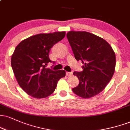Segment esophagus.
<instances>
[{"label": "esophagus", "mask_w": 130, "mask_h": 130, "mask_svg": "<svg viewBox=\"0 0 130 130\" xmlns=\"http://www.w3.org/2000/svg\"><path fill=\"white\" fill-rule=\"evenodd\" d=\"M66 75L67 76H72L73 73L72 72H68V71H67Z\"/></svg>", "instance_id": "1"}]
</instances>
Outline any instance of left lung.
<instances>
[{
	"label": "left lung",
	"instance_id": "left-lung-1",
	"mask_svg": "<svg viewBox=\"0 0 130 130\" xmlns=\"http://www.w3.org/2000/svg\"><path fill=\"white\" fill-rule=\"evenodd\" d=\"M67 37L76 60L84 64L83 71H74L79 84L73 92L82 98L93 97L104 90L113 76L114 51L106 41L91 33L70 31Z\"/></svg>",
	"mask_w": 130,
	"mask_h": 130
}]
</instances>
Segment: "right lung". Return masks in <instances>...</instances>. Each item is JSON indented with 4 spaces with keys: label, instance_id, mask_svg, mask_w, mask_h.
<instances>
[{
    "label": "right lung",
    "instance_id": "add662e5",
    "mask_svg": "<svg viewBox=\"0 0 130 130\" xmlns=\"http://www.w3.org/2000/svg\"><path fill=\"white\" fill-rule=\"evenodd\" d=\"M65 36V32L40 34L24 40L16 47L11 59V67L22 90L35 98H43L54 92L58 80L65 71L46 68L51 49ZM54 63V62H53Z\"/></svg>",
    "mask_w": 130,
    "mask_h": 130
}]
</instances>
